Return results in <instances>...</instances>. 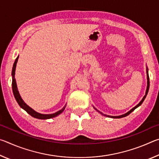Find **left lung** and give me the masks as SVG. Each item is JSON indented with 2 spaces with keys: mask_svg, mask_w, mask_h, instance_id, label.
<instances>
[{
  "mask_svg": "<svg viewBox=\"0 0 159 159\" xmlns=\"http://www.w3.org/2000/svg\"><path fill=\"white\" fill-rule=\"evenodd\" d=\"M147 90H146V93H145V95L144 96V98H142V100L139 102V103L138 104V105H136L135 107H133V109H130V111H128L127 113H125V114H123V115H120V116H109V115H106V114H102V113H101L100 111H99V113H100L101 114H102V115H104V116H107V117H109V118H123V117H125V116H128L129 114H130L131 112H133L134 109H137L138 108V107H139L141 105V104H142V102H144V99L146 98V97H147V93H148V91H149V74H148V69L147 68ZM97 110V109H96ZM97 111H98V110H97Z\"/></svg>",
  "mask_w": 159,
  "mask_h": 159,
  "instance_id": "left-lung-1",
  "label": "left lung"
}]
</instances>
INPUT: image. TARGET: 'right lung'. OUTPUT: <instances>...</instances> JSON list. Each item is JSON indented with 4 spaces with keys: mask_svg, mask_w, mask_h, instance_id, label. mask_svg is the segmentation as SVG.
<instances>
[{
    "mask_svg": "<svg viewBox=\"0 0 159 159\" xmlns=\"http://www.w3.org/2000/svg\"><path fill=\"white\" fill-rule=\"evenodd\" d=\"M19 56L16 58V60L14 62V64H13V67H12V92L13 94H14L15 98L16 99V101L17 102V103L19 104V105L20 106L21 108H22L24 110L28 113L29 114H30L31 116H33L34 118H39V119H49V118H52L57 116L60 115L61 113H62V111L64 110L66 107V105L64 106L62 109H60V111H58L55 113H53V114H40V113H38L36 111H35L33 109H31V107H29L27 104H26L25 102L23 101V99H21V96L19 93V91L17 90V83H16V80L15 79V69H16V66H17V62L18 60Z\"/></svg>",
    "mask_w": 159,
    "mask_h": 159,
    "instance_id": "add662e5",
    "label": "right lung"
}]
</instances>
